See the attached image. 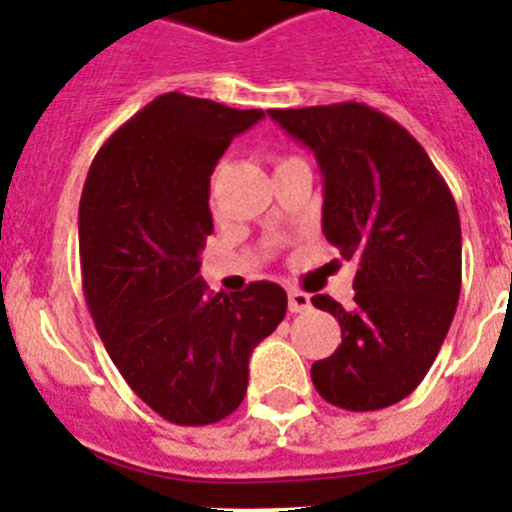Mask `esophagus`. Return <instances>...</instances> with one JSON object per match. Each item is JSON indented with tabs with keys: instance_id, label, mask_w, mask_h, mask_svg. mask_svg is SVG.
I'll return each mask as SVG.
<instances>
[{
	"instance_id": "obj_1",
	"label": "esophagus",
	"mask_w": 512,
	"mask_h": 512,
	"mask_svg": "<svg viewBox=\"0 0 512 512\" xmlns=\"http://www.w3.org/2000/svg\"><path fill=\"white\" fill-rule=\"evenodd\" d=\"M287 303H290L292 313H305V310H310V295L308 292L290 290V295H287Z\"/></svg>"
}]
</instances>
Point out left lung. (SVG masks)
I'll use <instances>...</instances> for the list:
<instances>
[{
	"label": "left lung",
	"mask_w": 512,
	"mask_h": 512,
	"mask_svg": "<svg viewBox=\"0 0 512 512\" xmlns=\"http://www.w3.org/2000/svg\"><path fill=\"white\" fill-rule=\"evenodd\" d=\"M313 150L323 176V235L360 264L355 305L310 303L342 326V344L313 362L329 404L375 412L406 399L438 357L461 292V220L422 144L365 103L269 111Z\"/></svg>",
	"instance_id": "8db88e82"
}]
</instances>
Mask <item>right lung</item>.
I'll list each match as a JSON object with an SVG mask.
<instances>
[{"mask_svg": "<svg viewBox=\"0 0 512 512\" xmlns=\"http://www.w3.org/2000/svg\"><path fill=\"white\" fill-rule=\"evenodd\" d=\"M264 111L157 95L95 155L80 199L82 290L131 391L173 425L233 414L253 347L285 318L287 292L251 282L207 295L209 176Z\"/></svg>", "mask_w": 512, "mask_h": 512, "instance_id": "1", "label": "right lung"}]
</instances>
